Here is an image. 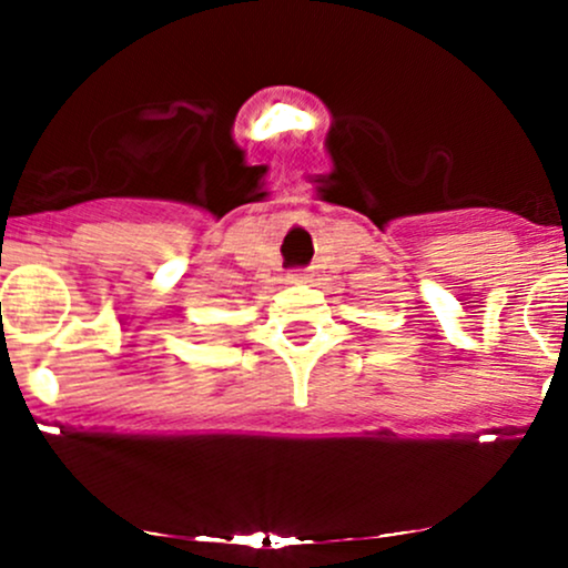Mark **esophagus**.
I'll list each match as a JSON object with an SVG mask.
<instances>
[{
    "instance_id": "esophagus-1",
    "label": "esophagus",
    "mask_w": 568,
    "mask_h": 568,
    "mask_svg": "<svg viewBox=\"0 0 568 568\" xmlns=\"http://www.w3.org/2000/svg\"><path fill=\"white\" fill-rule=\"evenodd\" d=\"M288 280H291V283H304V280H306V270H291V272H288Z\"/></svg>"
}]
</instances>
